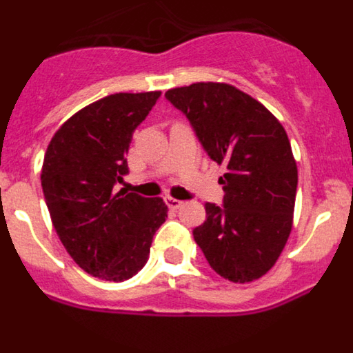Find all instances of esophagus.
I'll use <instances>...</instances> for the list:
<instances>
[{"mask_svg":"<svg viewBox=\"0 0 353 353\" xmlns=\"http://www.w3.org/2000/svg\"><path fill=\"white\" fill-rule=\"evenodd\" d=\"M166 205L171 208V210H179V208L183 205V201H180V199H174V198H166Z\"/></svg>","mask_w":353,"mask_h":353,"instance_id":"esophagus-1","label":"esophagus"}]
</instances>
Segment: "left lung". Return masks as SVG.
I'll return each instance as SVG.
<instances>
[{"instance_id":"left-lung-1","label":"left lung","mask_w":353,"mask_h":353,"mask_svg":"<svg viewBox=\"0 0 353 353\" xmlns=\"http://www.w3.org/2000/svg\"><path fill=\"white\" fill-rule=\"evenodd\" d=\"M191 121L212 161L226 168L223 207L205 205L196 244L212 269L233 283L269 272L292 232L297 162L286 130L263 104L226 83H194L166 92Z\"/></svg>"}]
</instances>
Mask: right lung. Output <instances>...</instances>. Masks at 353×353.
<instances>
[{"instance_id":"obj_1","label":"right lung","mask_w":353,"mask_h":353,"mask_svg":"<svg viewBox=\"0 0 353 353\" xmlns=\"http://www.w3.org/2000/svg\"><path fill=\"white\" fill-rule=\"evenodd\" d=\"M161 92L114 93L86 105L56 130L42 166L52 226L72 260L105 281H125L145 267L168 217L161 198L114 192L129 173L132 132Z\"/></svg>"}]
</instances>
